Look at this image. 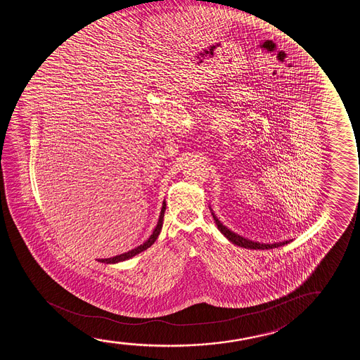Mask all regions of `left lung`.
Listing matches in <instances>:
<instances>
[{
    "mask_svg": "<svg viewBox=\"0 0 360 360\" xmlns=\"http://www.w3.org/2000/svg\"><path fill=\"white\" fill-rule=\"evenodd\" d=\"M212 214L217 229L221 231V233H224V236L229 238V241H231L236 246L251 248V250H271V248H278V247L284 246L286 243H289V241L278 242V243H259V242L251 241V240L240 236L235 232H232L231 230H229L226 226L222 225L221 221H219V219L214 215V212H212Z\"/></svg>",
    "mask_w": 360,
    "mask_h": 360,
    "instance_id": "1",
    "label": "left lung"
}]
</instances>
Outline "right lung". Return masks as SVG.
<instances>
[{
  "label": "right lung",
  "instance_id": "1",
  "mask_svg": "<svg viewBox=\"0 0 360 360\" xmlns=\"http://www.w3.org/2000/svg\"><path fill=\"white\" fill-rule=\"evenodd\" d=\"M165 210H166V202H163L162 209H161V214H160V217H158V225H156V227H155L153 235L148 237V241L143 242V245H140V246L136 247V248H134V250H131V251L127 252V253L119 255V256L110 257V258H104V259L102 258V259H98V262H103V263H107V264H108V263L109 264H113V263H118V262L129 259V258H131V257L139 255L140 252L148 250V247L151 246L153 242L156 241V238H158V235H160V232H161V229H162L163 224V217H165Z\"/></svg>",
  "mask_w": 360,
  "mask_h": 360
}]
</instances>
